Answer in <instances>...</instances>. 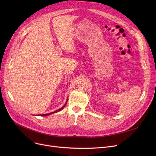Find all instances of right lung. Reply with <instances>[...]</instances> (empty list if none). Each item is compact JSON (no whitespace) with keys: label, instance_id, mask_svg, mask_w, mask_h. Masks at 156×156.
Listing matches in <instances>:
<instances>
[{"label":"right lung","instance_id":"add662e5","mask_svg":"<svg viewBox=\"0 0 156 156\" xmlns=\"http://www.w3.org/2000/svg\"><path fill=\"white\" fill-rule=\"evenodd\" d=\"M67 101H68V100H67ZM67 101H66V104H64V105H63L61 108L59 109L58 110H56V111H55L54 112H50V113H48V114H40V116H48V115H50V114H53V113H55V112H59V111H61L62 109H64V108L65 107L66 105V104H67Z\"/></svg>","mask_w":156,"mask_h":156}]
</instances>
